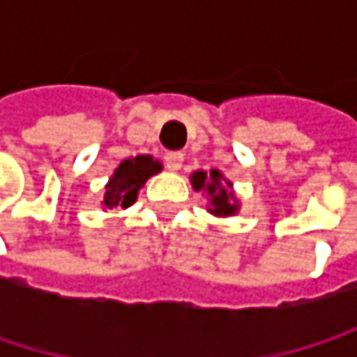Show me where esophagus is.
Returning <instances> with one entry per match:
<instances>
[{
  "label": "esophagus",
  "instance_id": "obj_1",
  "mask_svg": "<svg viewBox=\"0 0 357 357\" xmlns=\"http://www.w3.org/2000/svg\"><path fill=\"white\" fill-rule=\"evenodd\" d=\"M181 163H183V153L174 151V153H167V155H165V165H167L172 172H178L179 167H181Z\"/></svg>",
  "mask_w": 357,
  "mask_h": 357
}]
</instances>
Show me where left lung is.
Masks as SVG:
<instances>
[{"instance_id":"obj_1","label":"left lung","mask_w":357,"mask_h":357,"mask_svg":"<svg viewBox=\"0 0 357 357\" xmlns=\"http://www.w3.org/2000/svg\"><path fill=\"white\" fill-rule=\"evenodd\" d=\"M190 181H192V188L196 192H200V190L206 192V196L211 200V206H208L211 215L231 217L238 213L240 202H238L236 194L231 192V181L223 179V174L219 169H211L208 174L206 172H194Z\"/></svg>"}]
</instances>
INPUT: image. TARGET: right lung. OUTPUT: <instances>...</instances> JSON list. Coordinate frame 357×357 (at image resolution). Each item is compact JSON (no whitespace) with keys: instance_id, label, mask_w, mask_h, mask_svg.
Listing matches in <instances>:
<instances>
[{"instance_id":"right-lung-1","label":"right lung","mask_w":357,"mask_h":357,"mask_svg":"<svg viewBox=\"0 0 357 357\" xmlns=\"http://www.w3.org/2000/svg\"><path fill=\"white\" fill-rule=\"evenodd\" d=\"M161 169H163V165L157 159H153L151 155H138L132 159H123L105 185L103 206L105 208H115V206L128 208L130 204L136 202L138 190L146 183V179L159 174Z\"/></svg>"}]
</instances>
